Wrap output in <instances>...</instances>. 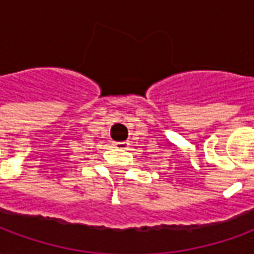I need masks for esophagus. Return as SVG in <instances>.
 Masks as SVG:
<instances>
[{
	"mask_svg": "<svg viewBox=\"0 0 254 254\" xmlns=\"http://www.w3.org/2000/svg\"><path fill=\"white\" fill-rule=\"evenodd\" d=\"M114 145V148H118V149H127L129 143L127 141H118V143H113Z\"/></svg>",
	"mask_w": 254,
	"mask_h": 254,
	"instance_id": "1",
	"label": "esophagus"
}]
</instances>
